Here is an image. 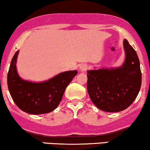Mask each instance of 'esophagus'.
<instances>
[{
	"label": "esophagus",
	"instance_id": "obj_1",
	"mask_svg": "<svg viewBox=\"0 0 150 150\" xmlns=\"http://www.w3.org/2000/svg\"><path fill=\"white\" fill-rule=\"evenodd\" d=\"M79 69H80L81 71H86L88 69V65L86 64H81L80 67H79Z\"/></svg>",
	"mask_w": 150,
	"mask_h": 150
}]
</instances>
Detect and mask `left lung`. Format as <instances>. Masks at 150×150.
I'll return each mask as SVG.
<instances>
[{"mask_svg": "<svg viewBox=\"0 0 150 150\" xmlns=\"http://www.w3.org/2000/svg\"><path fill=\"white\" fill-rule=\"evenodd\" d=\"M125 60L121 66L88 70L87 90L91 100L100 110L119 112L128 108L138 96L142 74L138 54L124 40Z\"/></svg>", "mask_w": 150, "mask_h": 150, "instance_id": "left-lung-1", "label": "left lung"}]
</instances>
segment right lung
I'll use <instances>...</instances> for the list:
<instances>
[{
	"instance_id": "add662e5",
	"label": "right lung",
	"mask_w": 150,
	"mask_h": 150,
	"mask_svg": "<svg viewBox=\"0 0 150 150\" xmlns=\"http://www.w3.org/2000/svg\"><path fill=\"white\" fill-rule=\"evenodd\" d=\"M19 50L12 57L8 74V86L12 100L23 112L43 114L52 112L61 102L67 86L78 71L62 72L47 81L33 82L19 76L17 70Z\"/></svg>"
}]
</instances>
